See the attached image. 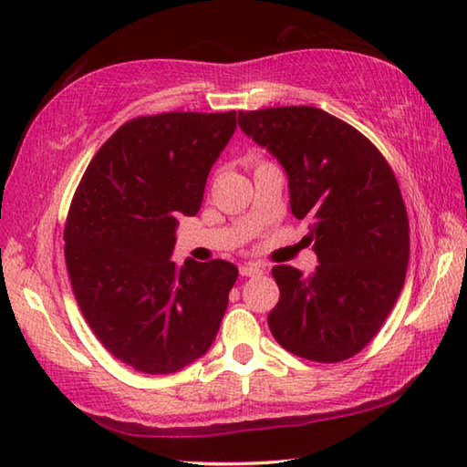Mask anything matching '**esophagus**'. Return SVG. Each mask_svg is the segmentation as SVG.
Masks as SVG:
<instances>
[{
    "mask_svg": "<svg viewBox=\"0 0 467 467\" xmlns=\"http://www.w3.org/2000/svg\"><path fill=\"white\" fill-rule=\"evenodd\" d=\"M239 272H241V275H244V278H251V275H259L264 270H262V265L247 262V264L239 265Z\"/></svg>",
    "mask_w": 467,
    "mask_h": 467,
    "instance_id": "esophagus-1",
    "label": "esophagus"
}]
</instances>
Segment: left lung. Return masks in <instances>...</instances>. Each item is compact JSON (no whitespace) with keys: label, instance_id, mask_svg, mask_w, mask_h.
Instances as JSON below:
<instances>
[{"label":"left lung","instance_id":"left-lung-1","mask_svg":"<svg viewBox=\"0 0 467 467\" xmlns=\"http://www.w3.org/2000/svg\"><path fill=\"white\" fill-rule=\"evenodd\" d=\"M241 130L288 172L290 210L309 220L311 275L275 265L280 300L267 326L282 348L315 362L358 354L406 282L410 226L389 164L352 125L315 107L241 110Z\"/></svg>","mask_w":467,"mask_h":467}]
</instances>
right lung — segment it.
Here are the masks:
<instances>
[{
    "instance_id": "right-lung-1",
    "label": "right lung",
    "mask_w": 467,
    "mask_h": 467,
    "mask_svg": "<svg viewBox=\"0 0 467 467\" xmlns=\"http://www.w3.org/2000/svg\"><path fill=\"white\" fill-rule=\"evenodd\" d=\"M236 130V110H171L123 123L86 169L69 205L66 265L94 336L148 375L208 352L239 270L224 259L171 262L177 218L193 216Z\"/></svg>"
}]
</instances>
